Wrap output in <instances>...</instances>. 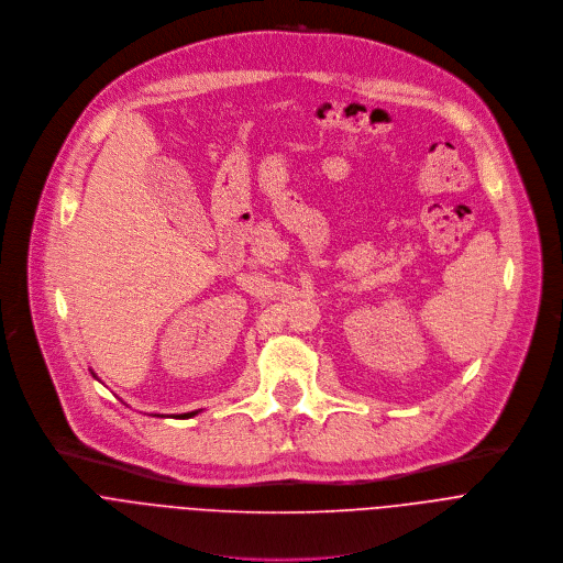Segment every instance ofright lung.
<instances>
[{"label":"right lung","mask_w":563,"mask_h":563,"mask_svg":"<svg viewBox=\"0 0 563 563\" xmlns=\"http://www.w3.org/2000/svg\"><path fill=\"white\" fill-rule=\"evenodd\" d=\"M92 373V371H90ZM92 377L97 379V375L92 373ZM201 412V408L199 410H192V412H181V415H153V417H173V419H190V417H195V415H199Z\"/></svg>","instance_id":"right-lung-1"}]
</instances>
